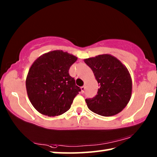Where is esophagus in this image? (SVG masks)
Here are the masks:
<instances>
[{
  "label": "esophagus",
  "instance_id": "obj_1",
  "mask_svg": "<svg viewBox=\"0 0 157 157\" xmlns=\"http://www.w3.org/2000/svg\"><path fill=\"white\" fill-rule=\"evenodd\" d=\"M84 90H85V86H82V87H81V93H82V94H84Z\"/></svg>",
  "mask_w": 157,
  "mask_h": 157
}]
</instances>
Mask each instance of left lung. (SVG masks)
<instances>
[{
  "label": "left lung",
  "mask_w": 157,
  "mask_h": 157,
  "mask_svg": "<svg viewBox=\"0 0 157 157\" xmlns=\"http://www.w3.org/2000/svg\"><path fill=\"white\" fill-rule=\"evenodd\" d=\"M99 84L97 95L86 99L87 107L102 116L120 113L131 98L132 82L126 66L111 55H100L85 59Z\"/></svg>",
  "instance_id": "1"
}]
</instances>
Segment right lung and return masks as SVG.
I'll return each mask as SVG.
<instances>
[{
  "instance_id": "add662e5",
  "label": "right lung",
  "mask_w": 157,
  "mask_h": 157,
  "mask_svg": "<svg viewBox=\"0 0 157 157\" xmlns=\"http://www.w3.org/2000/svg\"><path fill=\"white\" fill-rule=\"evenodd\" d=\"M78 57L62 50H53L34 61L28 71L25 86L32 105L48 116L62 115L71 108L80 88L69 75Z\"/></svg>"
}]
</instances>
